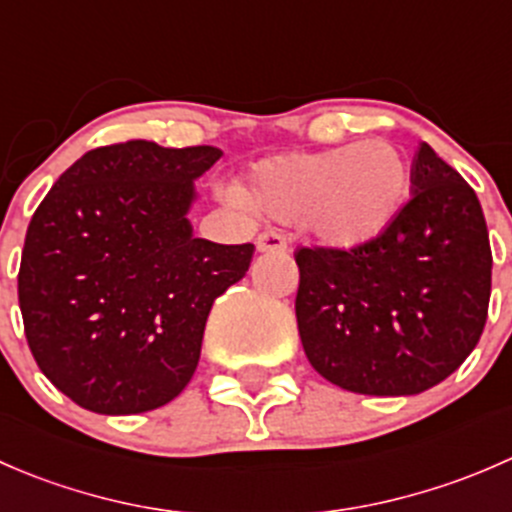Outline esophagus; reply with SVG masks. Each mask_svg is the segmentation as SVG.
I'll return each instance as SVG.
<instances>
[{
	"mask_svg": "<svg viewBox=\"0 0 512 512\" xmlns=\"http://www.w3.org/2000/svg\"><path fill=\"white\" fill-rule=\"evenodd\" d=\"M257 250L260 252H285L287 237L277 230H265L257 235Z\"/></svg>",
	"mask_w": 512,
	"mask_h": 512,
	"instance_id": "1",
	"label": "esophagus"
}]
</instances>
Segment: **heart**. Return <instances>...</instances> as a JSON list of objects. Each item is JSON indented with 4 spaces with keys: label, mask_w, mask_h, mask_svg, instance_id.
Masks as SVG:
<instances>
[{
    "label": "heart",
    "mask_w": 512,
    "mask_h": 512,
    "mask_svg": "<svg viewBox=\"0 0 512 512\" xmlns=\"http://www.w3.org/2000/svg\"><path fill=\"white\" fill-rule=\"evenodd\" d=\"M404 153L384 138L267 156L247 168L235 198L257 213L297 220L327 247L354 250L384 235L409 198Z\"/></svg>",
    "instance_id": "heart-1"
}]
</instances>
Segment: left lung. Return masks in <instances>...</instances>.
I'll return each mask as SVG.
<instances>
[{"mask_svg":"<svg viewBox=\"0 0 512 512\" xmlns=\"http://www.w3.org/2000/svg\"><path fill=\"white\" fill-rule=\"evenodd\" d=\"M411 183L399 218L369 245L294 252L304 354L354 394L411 396L441 384L488 319L493 252L476 190L428 143Z\"/></svg>","mask_w":512,"mask_h":512,"instance_id":"1","label":"left lung"}]
</instances>
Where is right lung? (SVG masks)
<instances>
[{
    "label": "right lung",
    "mask_w": 512,
    "mask_h": 512,
    "mask_svg": "<svg viewBox=\"0 0 512 512\" xmlns=\"http://www.w3.org/2000/svg\"><path fill=\"white\" fill-rule=\"evenodd\" d=\"M223 151L101 146L46 193L19 265L24 334L46 379L106 416L153 411L193 379L215 297L255 245L193 235L200 178Z\"/></svg>",
    "instance_id": "right-lung-1"
}]
</instances>
